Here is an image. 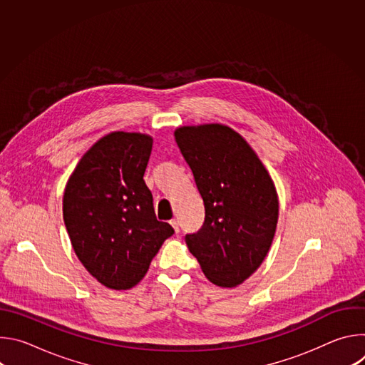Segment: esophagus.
I'll use <instances>...</instances> for the list:
<instances>
[{"label":"esophagus","instance_id":"obj_1","mask_svg":"<svg viewBox=\"0 0 365 365\" xmlns=\"http://www.w3.org/2000/svg\"><path fill=\"white\" fill-rule=\"evenodd\" d=\"M170 225L173 227V230H175L176 232H179V221H178V220H172V221H170Z\"/></svg>","mask_w":365,"mask_h":365}]
</instances>
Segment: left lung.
I'll list each match as a JSON object with an SVG mask.
<instances>
[{
    "instance_id": "1",
    "label": "left lung",
    "mask_w": 365,
    "mask_h": 365,
    "mask_svg": "<svg viewBox=\"0 0 365 365\" xmlns=\"http://www.w3.org/2000/svg\"><path fill=\"white\" fill-rule=\"evenodd\" d=\"M175 140L205 205V221L186 234L189 251L217 286L234 287L263 263L279 200L272 178L247 141L230 127H182Z\"/></svg>"
}]
</instances>
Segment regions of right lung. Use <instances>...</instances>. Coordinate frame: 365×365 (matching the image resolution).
I'll use <instances>...</instances> for the list:
<instances>
[{
	"label": "right lung",
	"mask_w": 365,
	"mask_h": 365,
	"mask_svg": "<svg viewBox=\"0 0 365 365\" xmlns=\"http://www.w3.org/2000/svg\"><path fill=\"white\" fill-rule=\"evenodd\" d=\"M151 147L144 134H108L85 153L66 185L63 220L72 247L83 267L110 289L135 286L175 234L155 218L143 179Z\"/></svg>",
	"instance_id": "1"
}]
</instances>
